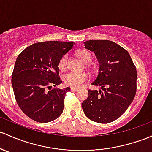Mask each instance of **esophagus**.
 Returning a JSON list of instances; mask_svg holds the SVG:
<instances>
[{"mask_svg":"<svg viewBox=\"0 0 152 152\" xmlns=\"http://www.w3.org/2000/svg\"><path fill=\"white\" fill-rule=\"evenodd\" d=\"M71 91H74V92H76V91H78L79 90V89L78 88H76V87H71Z\"/></svg>","mask_w":152,"mask_h":152,"instance_id":"34e87169","label":"esophagus"}]
</instances>
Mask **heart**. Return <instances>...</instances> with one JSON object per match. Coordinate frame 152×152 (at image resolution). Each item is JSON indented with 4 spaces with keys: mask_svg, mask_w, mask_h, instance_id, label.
<instances>
[{
    "mask_svg": "<svg viewBox=\"0 0 152 152\" xmlns=\"http://www.w3.org/2000/svg\"><path fill=\"white\" fill-rule=\"evenodd\" d=\"M79 58L85 63H90L92 61V55L89 51L81 50L78 52ZM68 62V55H63L60 58L58 63V67L60 70H64L66 68ZM89 75L87 73H74L68 72L63 76V81L67 85L74 87H79L82 85L86 81L88 80Z\"/></svg>",
    "mask_w": 152,
    "mask_h": 152,
    "instance_id": "1",
    "label": "heart"
}]
</instances>
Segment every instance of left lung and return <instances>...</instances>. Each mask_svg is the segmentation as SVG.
Instances as JSON below:
<instances>
[{
    "label": "left lung",
    "mask_w": 152,
    "mask_h": 152,
    "mask_svg": "<svg viewBox=\"0 0 152 152\" xmlns=\"http://www.w3.org/2000/svg\"><path fill=\"white\" fill-rule=\"evenodd\" d=\"M84 44L100 63L97 79L91 84L100 86L103 92L89 89L83 111L94 122H111L124 114L135 97L136 68L128 52L113 41L90 40Z\"/></svg>",
    "instance_id": "obj_1"
}]
</instances>
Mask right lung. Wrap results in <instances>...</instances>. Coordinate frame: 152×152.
Segmentation results:
<instances>
[{
	"instance_id": "add662e5",
	"label": "right lung",
	"mask_w": 152,
	"mask_h": 152,
	"mask_svg": "<svg viewBox=\"0 0 152 152\" xmlns=\"http://www.w3.org/2000/svg\"><path fill=\"white\" fill-rule=\"evenodd\" d=\"M74 42L45 41L33 44L18 55L12 76L16 101L22 112L38 122H52L62 114L70 87L52 89L62 83L60 58Z\"/></svg>"
}]
</instances>
